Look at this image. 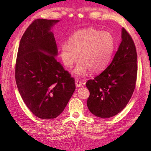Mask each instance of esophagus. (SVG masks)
I'll use <instances>...</instances> for the list:
<instances>
[{"instance_id": "obj_1", "label": "esophagus", "mask_w": 151, "mask_h": 151, "mask_svg": "<svg viewBox=\"0 0 151 151\" xmlns=\"http://www.w3.org/2000/svg\"><path fill=\"white\" fill-rule=\"evenodd\" d=\"M75 84H76V87H82L83 86L82 84V82H81V81H79V80H76V82H75Z\"/></svg>"}]
</instances>
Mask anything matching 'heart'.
<instances>
[{
    "mask_svg": "<svg viewBox=\"0 0 151 151\" xmlns=\"http://www.w3.org/2000/svg\"><path fill=\"white\" fill-rule=\"evenodd\" d=\"M69 44L62 45L60 56L64 65L71 67L77 60L76 75H86L89 70L97 73L108 66L115 47L113 36L108 32H101L93 28L80 30L69 38Z\"/></svg>",
    "mask_w": 151,
    "mask_h": 151,
    "instance_id": "obj_1",
    "label": "heart"
}]
</instances>
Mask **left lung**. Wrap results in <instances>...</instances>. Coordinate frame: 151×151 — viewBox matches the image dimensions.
Returning <instances> with one entry per match:
<instances>
[{"label":"left lung","instance_id":"left-lung-1","mask_svg":"<svg viewBox=\"0 0 151 151\" xmlns=\"http://www.w3.org/2000/svg\"><path fill=\"white\" fill-rule=\"evenodd\" d=\"M122 41L113 60L100 75L86 82L89 94L87 106L91 113L109 118L126 107L135 89L137 52L129 32L123 28Z\"/></svg>","mask_w":151,"mask_h":151}]
</instances>
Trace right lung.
I'll return each instance as SVG.
<instances>
[{"mask_svg":"<svg viewBox=\"0 0 151 151\" xmlns=\"http://www.w3.org/2000/svg\"><path fill=\"white\" fill-rule=\"evenodd\" d=\"M59 20L37 19L22 35L15 63V81L28 109L43 119L57 117L75 90V82L55 57L51 27Z\"/></svg>","mask_w":151,"mask_h":151,"instance_id":"1","label":"right lung"}]
</instances>
